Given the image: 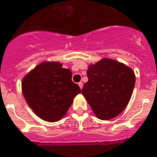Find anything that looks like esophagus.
Segmentation results:
<instances>
[{
    "mask_svg": "<svg viewBox=\"0 0 157 157\" xmlns=\"http://www.w3.org/2000/svg\"><path fill=\"white\" fill-rule=\"evenodd\" d=\"M78 85H79V87H80V89L83 88V83H82V82H80V83H78Z\"/></svg>",
    "mask_w": 157,
    "mask_h": 157,
    "instance_id": "34e87169",
    "label": "esophagus"
}]
</instances>
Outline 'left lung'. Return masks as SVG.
Segmentation results:
<instances>
[{"instance_id": "left-lung-1", "label": "left lung", "mask_w": 157, "mask_h": 157, "mask_svg": "<svg viewBox=\"0 0 157 157\" xmlns=\"http://www.w3.org/2000/svg\"><path fill=\"white\" fill-rule=\"evenodd\" d=\"M88 81L82 94L97 118L110 120L124 111L129 102L136 83V75L122 63L104 58L90 64L87 71Z\"/></svg>"}]
</instances>
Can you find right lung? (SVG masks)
Returning a JSON list of instances; mask_svg holds the SVG:
<instances>
[{
    "instance_id": "obj_1",
    "label": "right lung",
    "mask_w": 157,
    "mask_h": 157,
    "mask_svg": "<svg viewBox=\"0 0 157 157\" xmlns=\"http://www.w3.org/2000/svg\"><path fill=\"white\" fill-rule=\"evenodd\" d=\"M59 62L41 63L21 82L26 102L34 113L49 122L59 121L67 114L81 90L72 81V73Z\"/></svg>"
}]
</instances>
